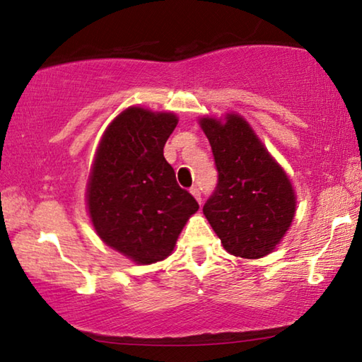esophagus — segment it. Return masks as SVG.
Segmentation results:
<instances>
[{"mask_svg": "<svg viewBox=\"0 0 362 362\" xmlns=\"http://www.w3.org/2000/svg\"><path fill=\"white\" fill-rule=\"evenodd\" d=\"M189 192H192V194L194 196V199L198 201L199 206L203 204V196H201V192H199V188H198V187H193L192 189H189Z\"/></svg>", "mask_w": 362, "mask_h": 362, "instance_id": "1", "label": "esophagus"}]
</instances>
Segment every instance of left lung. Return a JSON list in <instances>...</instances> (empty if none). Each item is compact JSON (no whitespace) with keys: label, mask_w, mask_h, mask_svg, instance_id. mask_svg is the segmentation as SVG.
Segmentation results:
<instances>
[{"label":"left lung","mask_w":362,"mask_h":362,"mask_svg":"<svg viewBox=\"0 0 362 362\" xmlns=\"http://www.w3.org/2000/svg\"><path fill=\"white\" fill-rule=\"evenodd\" d=\"M218 170L203 212L226 252L243 259L268 255L296 214V193L284 169L240 115L201 118Z\"/></svg>","instance_id":"obj_1"}]
</instances>
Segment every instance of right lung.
<instances>
[{
  "label": "right lung",
  "instance_id": "add662e5",
  "mask_svg": "<svg viewBox=\"0 0 362 362\" xmlns=\"http://www.w3.org/2000/svg\"><path fill=\"white\" fill-rule=\"evenodd\" d=\"M177 116L129 107L103 132L86 199L95 233L139 265L164 260L199 209L163 155Z\"/></svg>",
  "mask_w": 362,
  "mask_h": 362
}]
</instances>
